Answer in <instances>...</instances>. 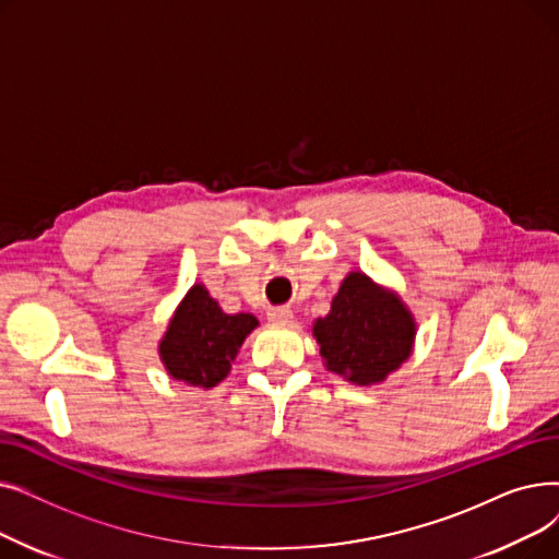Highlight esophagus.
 I'll return each instance as SVG.
<instances>
[{
    "mask_svg": "<svg viewBox=\"0 0 559 559\" xmlns=\"http://www.w3.org/2000/svg\"><path fill=\"white\" fill-rule=\"evenodd\" d=\"M270 321H274V324H292L295 321V314H292L289 308H274L270 310Z\"/></svg>",
    "mask_w": 559,
    "mask_h": 559,
    "instance_id": "34e87169",
    "label": "esophagus"
}]
</instances>
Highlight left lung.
<instances>
[{
  "instance_id": "obj_1",
  "label": "left lung",
  "mask_w": 559,
  "mask_h": 559,
  "mask_svg": "<svg viewBox=\"0 0 559 559\" xmlns=\"http://www.w3.org/2000/svg\"><path fill=\"white\" fill-rule=\"evenodd\" d=\"M312 335L329 371L348 383L376 385L413 354L417 324L399 295L350 272Z\"/></svg>"
}]
</instances>
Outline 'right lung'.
I'll return each mask as SVG.
<instances>
[{
	"instance_id": "1",
	"label": "right lung",
	"mask_w": 559,
	"mask_h": 559,
	"mask_svg": "<svg viewBox=\"0 0 559 559\" xmlns=\"http://www.w3.org/2000/svg\"><path fill=\"white\" fill-rule=\"evenodd\" d=\"M255 326L253 314H226L209 289L197 283L176 308L158 354L174 380L211 390L228 376L230 362Z\"/></svg>"
}]
</instances>
